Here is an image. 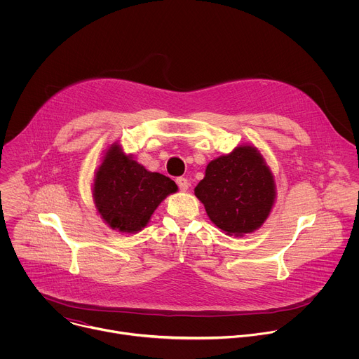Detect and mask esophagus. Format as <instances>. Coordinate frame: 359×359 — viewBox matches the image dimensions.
I'll list each match as a JSON object with an SVG mask.
<instances>
[{"label": "esophagus", "mask_w": 359, "mask_h": 359, "mask_svg": "<svg viewBox=\"0 0 359 359\" xmlns=\"http://www.w3.org/2000/svg\"><path fill=\"white\" fill-rule=\"evenodd\" d=\"M176 183H177L179 189H180L182 191H186V190L189 189V186H190L189 180H187V179H184V177H177V179H176Z\"/></svg>", "instance_id": "1"}]
</instances>
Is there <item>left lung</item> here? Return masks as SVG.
<instances>
[{"mask_svg": "<svg viewBox=\"0 0 359 359\" xmlns=\"http://www.w3.org/2000/svg\"><path fill=\"white\" fill-rule=\"evenodd\" d=\"M194 194L219 229L238 237L267 220L276 200V182L259 149L241 144L208 165Z\"/></svg>", "mask_w": 359, "mask_h": 359, "instance_id": "1", "label": "left lung"}]
</instances>
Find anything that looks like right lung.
<instances>
[{"mask_svg":"<svg viewBox=\"0 0 359 359\" xmlns=\"http://www.w3.org/2000/svg\"><path fill=\"white\" fill-rule=\"evenodd\" d=\"M175 191L177 186L172 179L146 170L118 143L107 150L92 189L97 213L121 233L142 230L159 204Z\"/></svg>","mask_w":359,"mask_h":359,"instance_id":"add662e5","label":"right lung"}]
</instances>
